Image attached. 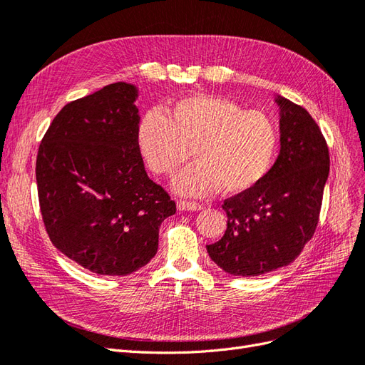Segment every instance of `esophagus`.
Wrapping results in <instances>:
<instances>
[{
  "label": "esophagus",
  "mask_w": 365,
  "mask_h": 365,
  "mask_svg": "<svg viewBox=\"0 0 365 365\" xmlns=\"http://www.w3.org/2000/svg\"><path fill=\"white\" fill-rule=\"evenodd\" d=\"M177 210L179 211H202L203 206L195 203V202H188V200H179L177 202Z\"/></svg>",
  "instance_id": "34e87169"
}]
</instances>
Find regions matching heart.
I'll return each mask as SVG.
<instances>
[{
    "mask_svg": "<svg viewBox=\"0 0 365 365\" xmlns=\"http://www.w3.org/2000/svg\"><path fill=\"white\" fill-rule=\"evenodd\" d=\"M143 160L155 174L173 177L191 159L174 190L206 197L222 190L240 194L263 179L277 148L274 122L262 111H245L238 103L206 95L182 98L170 118L148 111L138 127Z\"/></svg>",
    "mask_w": 365,
    "mask_h": 365,
    "instance_id": "b5f03b06",
    "label": "heart"
}]
</instances>
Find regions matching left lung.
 I'll return each instance as SVG.
<instances>
[{
    "mask_svg": "<svg viewBox=\"0 0 365 365\" xmlns=\"http://www.w3.org/2000/svg\"><path fill=\"white\" fill-rule=\"evenodd\" d=\"M279 154L254 188L223 203L225 235L207 254L225 272L257 277L287 266L315 234L330 158L324 136L306 108L283 96Z\"/></svg>",
    "mask_w": 365,
    "mask_h": 365,
    "instance_id": "1",
    "label": "left lung"
}]
</instances>
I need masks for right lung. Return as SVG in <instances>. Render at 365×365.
Instances as JSON below:
<instances>
[{
	"instance_id": "1",
	"label": "right lung",
	"mask_w": 365,
	"mask_h": 365,
	"mask_svg": "<svg viewBox=\"0 0 365 365\" xmlns=\"http://www.w3.org/2000/svg\"><path fill=\"white\" fill-rule=\"evenodd\" d=\"M139 90L116 82L62 108L39 145L36 183L46 231L93 274L128 275L158 252L175 203L154 183L138 143Z\"/></svg>"
}]
</instances>
